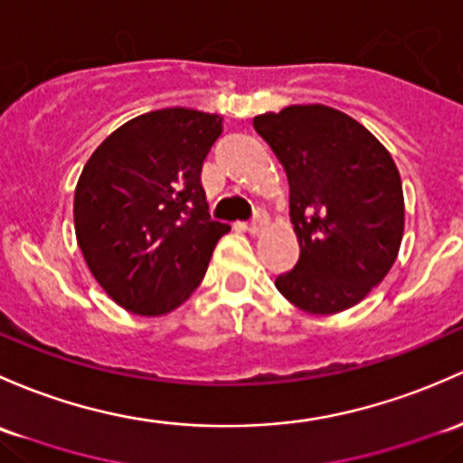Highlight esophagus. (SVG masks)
I'll return each instance as SVG.
<instances>
[{
    "instance_id": "34e87169",
    "label": "esophagus",
    "mask_w": 463,
    "mask_h": 463,
    "mask_svg": "<svg viewBox=\"0 0 463 463\" xmlns=\"http://www.w3.org/2000/svg\"><path fill=\"white\" fill-rule=\"evenodd\" d=\"M266 223H269V215H266V213H261V211H257L255 215H252V219H250V226H248V231H250V232H260L261 228L266 226Z\"/></svg>"
}]
</instances>
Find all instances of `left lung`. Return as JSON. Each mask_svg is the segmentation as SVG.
<instances>
[{
	"instance_id": "8db88e82",
	"label": "left lung",
	"mask_w": 463,
	"mask_h": 463,
	"mask_svg": "<svg viewBox=\"0 0 463 463\" xmlns=\"http://www.w3.org/2000/svg\"><path fill=\"white\" fill-rule=\"evenodd\" d=\"M252 124L288 175L299 240V260L277 277V290L313 315L359 304L395 264L403 237L402 179L391 153L330 106H288Z\"/></svg>"
}]
</instances>
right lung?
Wrapping results in <instances>:
<instances>
[{
    "label": "right lung",
    "mask_w": 463,
    "mask_h": 463,
    "mask_svg": "<svg viewBox=\"0 0 463 463\" xmlns=\"http://www.w3.org/2000/svg\"><path fill=\"white\" fill-rule=\"evenodd\" d=\"M219 135V115L153 110L119 126L81 170L77 244L121 308L166 315L202 284L215 244L231 231L211 219L202 186Z\"/></svg>",
    "instance_id": "add662e5"
}]
</instances>
